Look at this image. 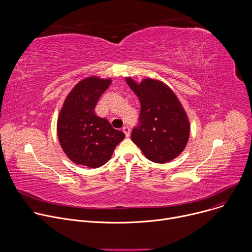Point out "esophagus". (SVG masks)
Listing matches in <instances>:
<instances>
[{
    "label": "esophagus",
    "instance_id": "34e87169",
    "mask_svg": "<svg viewBox=\"0 0 252 252\" xmlns=\"http://www.w3.org/2000/svg\"><path fill=\"white\" fill-rule=\"evenodd\" d=\"M123 131L125 132V134H126V137L129 136V134H130V129H129L128 126H124V127H123Z\"/></svg>",
    "mask_w": 252,
    "mask_h": 252
}]
</instances>
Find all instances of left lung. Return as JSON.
I'll use <instances>...</instances> for the list:
<instances>
[{
  "label": "left lung",
  "mask_w": 252,
  "mask_h": 252,
  "mask_svg": "<svg viewBox=\"0 0 252 252\" xmlns=\"http://www.w3.org/2000/svg\"><path fill=\"white\" fill-rule=\"evenodd\" d=\"M140 101L138 126L131 140L146 158L165 163L181 155L189 138V122L175 94L162 82L145 79L135 83L126 79Z\"/></svg>",
  "instance_id": "left-lung-1"
}]
</instances>
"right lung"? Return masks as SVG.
Segmentation results:
<instances>
[{"label": "right lung", "mask_w": 252, "mask_h": 252, "mask_svg": "<svg viewBox=\"0 0 252 252\" xmlns=\"http://www.w3.org/2000/svg\"><path fill=\"white\" fill-rule=\"evenodd\" d=\"M111 79L89 77L67 94L58 118V136L66 157L76 164L99 167L110 160L125 133L94 114Z\"/></svg>", "instance_id": "right-lung-1"}]
</instances>
